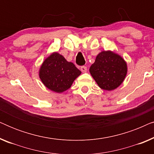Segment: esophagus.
<instances>
[{
	"instance_id": "34e87169",
	"label": "esophagus",
	"mask_w": 154,
	"mask_h": 154,
	"mask_svg": "<svg viewBox=\"0 0 154 154\" xmlns=\"http://www.w3.org/2000/svg\"><path fill=\"white\" fill-rule=\"evenodd\" d=\"M81 70L82 72H83V73H85L86 71H87V67L85 66H81Z\"/></svg>"
}]
</instances>
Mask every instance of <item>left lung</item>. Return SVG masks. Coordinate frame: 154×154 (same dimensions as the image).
I'll return each mask as SVG.
<instances>
[{
	"label": "left lung",
	"instance_id": "obj_1",
	"mask_svg": "<svg viewBox=\"0 0 154 154\" xmlns=\"http://www.w3.org/2000/svg\"><path fill=\"white\" fill-rule=\"evenodd\" d=\"M127 63L123 57L110 50L97 54L90 73L103 90H113L123 83L127 75Z\"/></svg>",
	"mask_w": 154,
	"mask_h": 154
}]
</instances>
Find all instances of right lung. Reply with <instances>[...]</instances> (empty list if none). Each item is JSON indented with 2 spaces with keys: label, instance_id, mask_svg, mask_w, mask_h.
I'll use <instances>...</instances> for the list:
<instances>
[{
  "label": "right lung",
  "instance_id": "obj_1",
  "mask_svg": "<svg viewBox=\"0 0 154 154\" xmlns=\"http://www.w3.org/2000/svg\"><path fill=\"white\" fill-rule=\"evenodd\" d=\"M81 73L72 62H67L58 52H53L42 64L39 77L46 88L61 93L70 88Z\"/></svg>",
  "mask_w": 154,
  "mask_h": 154
}]
</instances>
